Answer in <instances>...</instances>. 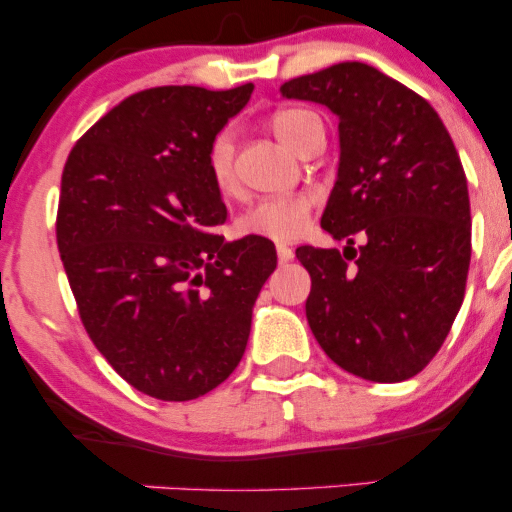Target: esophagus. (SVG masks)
Returning a JSON list of instances; mask_svg holds the SVG:
<instances>
[{
    "mask_svg": "<svg viewBox=\"0 0 512 512\" xmlns=\"http://www.w3.org/2000/svg\"><path fill=\"white\" fill-rule=\"evenodd\" d=\"M276 255H279V262H291L296 252H293V248H289V245L279 243V245H276Z\"/></svg>",
    "mask_w": 512,
    "mask_h": 512,
    "instance_id": "34e87169",
    "label": "esophagus"
}]
</instances>
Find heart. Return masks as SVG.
<instances>
[{
	"label": "heart",
	"mask_w": 512,
	"mask_h": 512,
	"mask_svg": "<svg viewBox=\"0 0 512 512\" xmlns=\"http://www.w3.org/2000/svg\"><path fill=\"white\" fill-rule=\"evenodd\" d=\"M317 115L310 110L289 108L279 110L272 117V129L289 149L298 151L308 129L315 125ZM207 168L216 190L221 195H236L238 178H236V142L228 129L216 134L211 139L207 151ZM310 211H313V197L310 195H289V197H269L260 199L257 204L238 216L236 231L248 238H267L274 243H291L301 238L308 228Z\"/></svg>",
	"instance_id": "b5f03b06"
}]
</instances>
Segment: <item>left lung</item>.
<instances>
[{
	"mask_svg": "<svg viewBox=\"0 0 512 512\" xmlns=\"http://www.w3.org/2000/svg\"><path fill=\"white\" fill-rule=\"evenodd\" d=\"M279 91L339 120L337 182L320 223L346 248L296 250L313 281L310 330L346 373L414 378L460 313L472 257L467 178L448 129L419 93L363 62L332 64ZM354 237L364 238L358 249Z\"/></svg>",
	"mask_w": 512,
	"mask_h": 512,
	"instance_id": "1",
	"label": "left lung"
}]
</instances>
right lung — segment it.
<instances>
[{
	"mask_svg": "<svg viewBox=\"0 0 512 512\" xmlns=\"http://www.w3.org/2000/svg\"><path fill=\"white\" fill-rule=\"evenodd\" d=\"M252 88H146L64 163L57 248L81 322L129 385L163 402L207 395L236 370L276 269L272 240L214 233L228 211L207 151Z\"/></svg>",
	"mask_w": 512,
	"mask_h": 512,
	"instance_id": "1",
	"label": "right lung"
}]
</instances>
